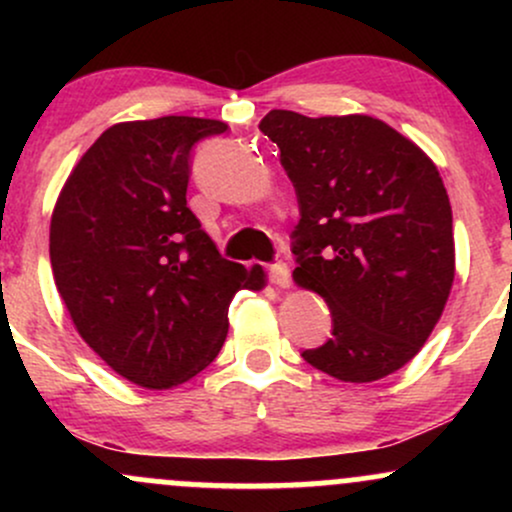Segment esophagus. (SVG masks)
Returning a JSON list of instances; mask_svg holds the SVG:
<instances>
[{
  "label": "esophagus",
  "instance_id": "obj_1",
  "mask_svg": "<svg viewBox=\"0 0 512 512\" xmlns=\"http://www.w3.org/2000/svg\"><path fill=\"white\" fill-rule=\"evenodd\" d=\"M269 279H272V284L276 286V289H289V286H291V269L286 267L284 262L269 264Z\"/></svg>",
  "mask_w": 512,
  "mask_h": 512
}]
</instances>
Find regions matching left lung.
Here are the masks:
<instances>
[{"label": "left lung", "instance_id": "obj_1", "mask_svg": "<svg viewBox=\"0 0 512 512\" xmlns=\"http://www.w3.org/2000/svg\"><path fill=\"white\" fill-rule=\"evenodd\" d=\"M260 129L296 187L293 281L325 298L332 337L310 366L373 383L421 351L455 281L452 209L436 163L370 115L272 110Z\"/></svg>", "mask_w": 512, "mask_h": 512}]
</instances>
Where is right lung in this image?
<instances>
[{
  "mask_svg": "<svg viewBox=\"0 0 512 512\" xmlns=\"http://www.w3.org/2000/svg\"><path fill=\"white\" fill-rule=\"evenodd\" d=\"M228 125L168 115L117 122L79 158L50 219L55 286L76 332L129 383L168 390L202 373L260 264L223 260L187 207L190 151Z\"/></svg>",
  "mask_w": 512,
  "mask_h": 512,
  "instance_id": "add662e5",
  "label": "right lung"
}]
</instances>
